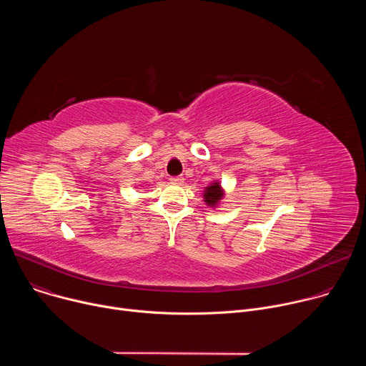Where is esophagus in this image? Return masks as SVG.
<instances>
[{
	"label": "esophagus",
	"instance_id": "obj_1",
	"mask_svg": "<svg viewBox=\"0 0 366 366\" xmlns=\"http://www.w3.org/2000/svg\"><path fill=\"white\" fill-rule=\"evenodd\" d=\"M169 181H171V184L182 185V184H184V177H181V175H178V177H171V178H169Z\"/></svg>",
	"mask_w": 366,
	"mask_h": 366
}]
</instances>
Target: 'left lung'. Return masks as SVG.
<instances>
[{
    "label": "left lung",
    "instance_id": "1",
    "mask_svg": "<svg viewBox=\"0 0 366 366\" xmlns=\"http://www.w3.org/2000/svg\"><path fill=\"white\" fill-rule=\"evenodd\" d=\"M222 197H223V191H222L219 182H214L213 185L207 187L205 191H204V201H205L208 205H216V204H219V201L222 199Z\"/></svg>",
    "mask_w": 366,
    "mask_h": 366
}]
</instances>
